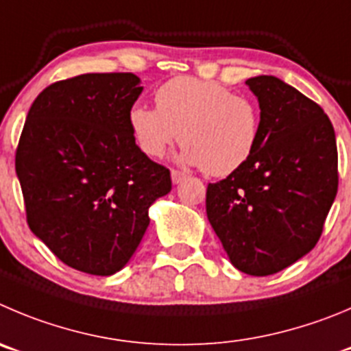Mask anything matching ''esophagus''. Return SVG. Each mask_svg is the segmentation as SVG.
Masks as SVG:
<instances>
[{"label":"esophagus","instance_id":"obj_1","mask_svg":"<svg viewBox=\"0 0 351 351\" xmlns=\"http://www.w3.org/2000/svg\"><path fill=\"white\" fill-rule=\"evenodd\" d=\"M186 178V175L185 173H182V171H178V169H173L171 171V180H173V183H180V182H183V180Z\"/></svg>","mask_w":351,"mask_h":351}]
</instances>
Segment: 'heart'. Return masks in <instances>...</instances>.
<instances>
[{
  "instance_id": "obj_1",
  "label": "heart",
  "mask_w": 351,
  "mask_h": 351,
  "mask_svg": "<svg viewBox=\"0 0 351 351\" xmlns=\"http://www.w3.org/2000/svg\"><path fill=\"white\" fill-rule=\"evenodd\" d=\"M156 107L136 104L128 114L131 135L149 157H162L180 138L182 165L225 176L242 168L260 143L256 101L215 81L169 80L156 91Z\"/></svg>"
}]
</instances>
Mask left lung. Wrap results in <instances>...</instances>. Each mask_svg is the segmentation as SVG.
<instances>
[{
  "label": "left lung",
  "mask_w": 351,
  "mask_h": 351,
  "mask_svg": "<svg viewBox=\"0 0 351 351\" xmlns=\"http://www.w3.org/2000/svg\"><path fill=\"white\" fill-rule=\"evenodd\" d=\"M261 110L251 159L209 183L206 213L228 260L247 275L277 274L315 247L338 192V149L329 117L275 76L245 81Z\"/></svg>",
  "instance_id": "8db88e82"
}]
</instances>
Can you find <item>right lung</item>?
<instances>
[{
	"label": "right lung",
	"mask_w": 351,
	"mask_h": 351,
	"mask_svg": "<svg viewBox=\"0 0 351 351\" xmlns=\"http://www.w3.org/2000/svg\"><path fill=\"white\" fill-rule=\"evenodd\" d=\"M131 72L81 74L38 95L15 171L32 234L69 267L112 275L150 223L149 208L171 191L169 169L131 135L128 114L142 93Z\"/></svg>",
	"instance_id": "obj_1"
}]
</instances>
